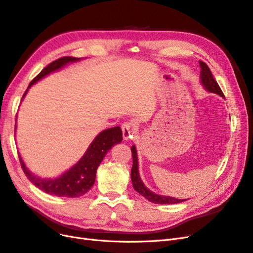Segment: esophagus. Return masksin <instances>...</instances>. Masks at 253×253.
<instances>
[{
    "label": "esophagus",
    "instance_id": "1",
    "mask_svg": "<svg viewBox=\"0 0 253 253\" xmlns=\"http://www.w3.org/2000/svg\"><path fill=\"white\" fill-rule=\"evenodd\" d=\"M122 128V136H124L125 140H129L134 138V128L131 122H125L124 125L121 126Z\"/></svg>",
    "mask_w": 253,
    "mask_h": 253
}]
</instances>
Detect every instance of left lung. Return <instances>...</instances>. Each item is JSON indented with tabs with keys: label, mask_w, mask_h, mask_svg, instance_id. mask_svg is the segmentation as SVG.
Segmentation results:
<instances>
[{
	"label": "left lung",
	"mask_w": 253,
	"mask_h": 253,
	"mask_svg": "<svg viewBox=\"0 0 253 253\" xmlns=\"http://www.w3.org/2000/svg\"><path fill=\"white\" fill-rule=\"evenodd\" d=\"M200 65H201V83L202 85L205 87L210 93L217 94L220 97L225 98L223 91H221L220 87L218 86L217 82L214 80L213 75L210 71V68L208 67L205 62L203 61H200ZM132 151V156H133V167H132V171H131V178L133 182V188L141 194L144 198H147L148 201L154 204H160V205H172V204H178L181 202H185L186 200H178V198H174L171 196H164V195H159L154 192H152L151 190H149L147 187L144 186V183L142 182L139 171H138V157H137V151L136 147L133 145L131 148Z\"/></svg>",
	"instance_id": "8db88e82"
}]
</instances>
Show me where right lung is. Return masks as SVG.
<instances>
[{"instance_id": "right-lung-1", "label": "right lung", "mask_w": 253, "mask_h": 253, "mask_svg": "<svg viewBox=\"0 0 253 253\" xmlns=\"http://www.w3.org/2000/svg\"><path fill=\"white\" fill-rule=\"evenodd\" d=\"M80 58L75 57H63L56 61H53L46 67L43 68L41 73L29 83V85L22 97V100L24 99L25 95L29 87L33 84L37 83L39 80L46 77L49 74L57 72L61 68L67 65L71 62H77L80 61ZM122 141V131L120 126H115L99 133L95 139L91 141L89 147L84 153V155L78 160L77 164H75L67 171L59 175L55 178H46L40 177L33 172H30L28 168L23 162L22 157L19 154L20 163L22 169L24 171L27 178L32 181L34 185L42 190L43 192L55 195V196H64V197H79L82 196L94 186L96 179V172L98 167L100 166L104 156L115 144L120 143Z\"/></svg>"}]
</instances>
